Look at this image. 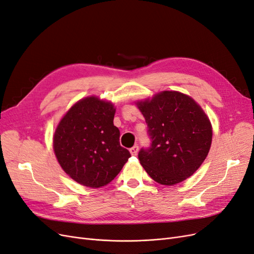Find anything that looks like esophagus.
Returning a JSON list of instances; mask_svg holds the SVG:
<instances>
[{
  "label": "esophagus",
  "mask_w": 254,
  "mask_h": 254,
  "mask_svg": "<svg viewBox=\"0 0 254 254\" xmlns=\"http://www.w3.org/2000/svg\"><path fill=\"white\" fill-rule=\"evenodd\" d=\"M129 151H130V153H131L132 156H135L136 153H137V151H139V146H137V145H134L133 147H131V148L129 149Z\"/></svg>",
  "instance_id": "1"
}]
</instances>
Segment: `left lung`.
<instances>
[{
	"label": "left lung",
	"mask_w": 254,
	"mask_h": 254,
	"mask_svg": "<svg viewBox=\"0 0 254 254\" xmlns=\"http://www.w3.org/2000/svg\"><path fill=\"white\" fill-rule=\"evenodd\" d=\"M137 107L151 142L137 155L145 171L163 186L189 178L202 164L212 142L211 123L200 106L180 92L164 91Z\"/></svg>",
	"instance_id": "8db88e82"
}]
</instances>
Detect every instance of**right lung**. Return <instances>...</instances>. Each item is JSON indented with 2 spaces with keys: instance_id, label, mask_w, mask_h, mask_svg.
<instances>
[{
  "instance_id": "obj_1",
  "label": "right lung",
  "mask_w": 254,
  "mask_h": 254,
  "mask_svg": "<svg viewBox=\"0 0 254 254\" xmlns=\"http://www.w3.org/2000/svg\"><path fill=\"white\" fill-rule=\"evenodd\" d=\"M113 105L95 96L76 103L54 135V151L63 170L84 187L101 188L111 182L131 157L120 144L113 125Z\"/></svg>"
}]
</instances>
